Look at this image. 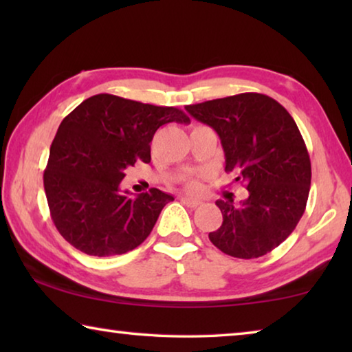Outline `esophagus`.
Returning a JSON list of instances; mask_svg holds the SVG:
<instances>
[{
	"mask_svg": "<svg viewBox=\"0 0 352 352\" xmlns=\"http://www.w3.org/2000/svg\"><path fill=\"white\" fill-rule=\"evenodd\" d=\"M180 201H182L183 205H186V206H189V208H197V206L201 205V200H199V199H190V197H182Z\"/></svg>",
	"mask_w": 352,
	"mask_h": 352,
	"instance_id": "obj_1",
	"label": "esophagus"
}]
</instances>
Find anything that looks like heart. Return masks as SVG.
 Wrapping results in <instances>:
<instances>
[{
  "label": "heart",
  "mask_w": 352,
  "mask_h": 352,
  "mask_svg": "<svg viewBox=\"0 0 352 352\" xmlns=\"http://www.w3.org/2000/svg\"><path fill=\"white\" fill-rule=\"evenodd\" d=\"M188 188H189V189H195V188H197V182H195V180H189V182H188Z\"/></svg>",
  "instance_id": "1"
}]
</instances>
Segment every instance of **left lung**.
<instances>
[{"mask_svg":"<svg viewBox=\"0 0 352 352\" xmlns=\"http://www.w3.org/2000/svg\"><path fill=\"white\" fill-rule=\"evenodd\" d=\"M212 127L225 152V170L248 197L217 200L223 222L210 233L220 252L241 259L270 253L295 230L311 189V158L294 118L265 94L241 93L184 107Z\"/></svg>","mask_w":352,"mask_h":352,"instance_id":"obj_1","label":"left lung"}]
</instances>
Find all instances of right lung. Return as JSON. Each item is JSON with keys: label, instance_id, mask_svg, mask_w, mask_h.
Here are the masks:
<instances>
[{"label": "right lung", "instance_id": "right-lung-1", "mask_svg": "<svg viewBox=\"0 0 352 352\" xmlns=\"http://www.w3.org/2000/svg\"><path fill=\"white\" fill-rule=\"evenodd\" d=\"M189 121L175 107L107 93L77 105L58 126L43 174L51 219L63 239L99 258L141 245L174 197L152 188L130 199L129 190L119 188L124 170L138 160L151 162V142L160 127Z\"/></svg>", "mask_w": 352, "mask_h": 352}]
</instances>
